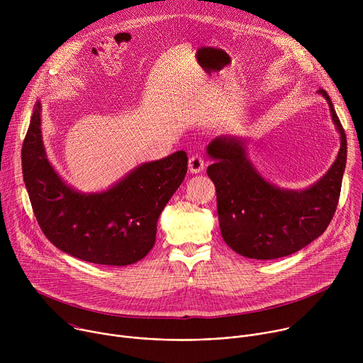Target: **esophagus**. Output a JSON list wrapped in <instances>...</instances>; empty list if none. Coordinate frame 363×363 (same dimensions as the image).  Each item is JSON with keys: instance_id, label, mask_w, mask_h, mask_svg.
I'll return each instance as SVG.
<instances>
[{"instance_id": "1", "label": "esophagus", "mask_w": 363, "mask_h": 363, "mask_svg": "<svg viewBox=\"0 0 363 363\" xmlns=\"http://www.w3.org/2000/svg\"><path fill=\"white\" fill-rule=\"evenodd\" d=\"M188 168L192 174H199L203 171L205 168V164H203V158L201 157L199 153H195L192 155V157H189V161H188Z\"/></svg>"}]
</instances>
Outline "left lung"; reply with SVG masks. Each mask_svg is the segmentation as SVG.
<instances>
[{
  "instance_id": "1",
  "label": "left lung",
  "mask_w": 363,
  "mask_h": 363,
  "mask_svg": "<svg viewBox=\"0 0 363 363\" xmlns=\"http://www.w3.org/2000/svg\"><path fill=\"white\" fill-rule=\"evenodd\" d=\"M319 93L330 106L340 149L328 174L304 191H286L264 181L245 158L238 138L220 136L206 147L214 160L206 174L217 189L221 235L240 255L254 260L290 255L322 235L336 213L346 167V135L329 94L323 89Z\"/></svg>"
}]
</instances>
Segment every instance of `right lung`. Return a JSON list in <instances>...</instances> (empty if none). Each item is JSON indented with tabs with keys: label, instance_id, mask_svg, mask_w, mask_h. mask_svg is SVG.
<instances>
[{
	"label": "right lung",
	"instance_id": "add662e5",
	"mask_svg": "<svg viewBox=\"0 0 363 363\" xmlns=\"http://www.w3.org/2000/svg\"><path fill=\"white\" fill-rule=\"evenodd\" d=\"M41 105L35 103L23 142L21 162L37 223L51 244L83 262L103 266L133 264L157 240V223L182 184L188 157H169L133 169L111 189L80 194L67 186L45 158Z\"/></svg>",
	"mask_w": 363,
	"mask_h": 363
}]
</instances>
